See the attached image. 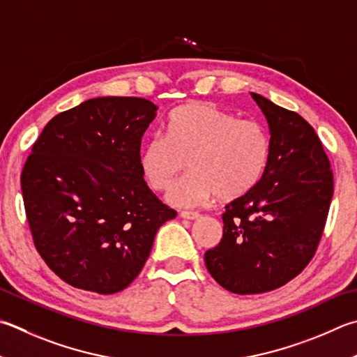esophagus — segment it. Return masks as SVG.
I'll return each instance as SVG.
<instances>
[{
    "label": "esophagus",
    "instance_id": "1",
    "mask_svg": "<svg viewBox=\"0 0 357 357\" xmlns=\"http://www.w3.org/2000/svg\"><path fill=\"white\" fill-rule=\"evenodd\" d=\"M181 218H185V220H198L201 215L198 212H187V211H183L179 213Z\"/></svg>",
    "mask_w": 357,
    "mask_h": 357
}]
</instances>
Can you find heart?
I'll use <instances>...</instances> for the list:
<instances>
[{"mask_svg":"<svg viewBox=\"0 0 357 357\" xmlns=\"http://www.w3.org/2000/svg\"><path fill=\"white\" fill-rule=\"evenodd\" d=\"M270 142L255 120H241L211 102H189L172 112L165 139L142 146L139 167L148 185L165 190L184 172L190 174L168 192L179 207L201 206L215 198L248 193L265 170Z\"/></svg>","mask_w":357,"mask_h":357,"instance_id":"b5f03b06","label":"heart"}]
</instances>
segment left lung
Listing matches in <instances>:
<instances>
[{"label":"left lung","instance_id":"1","mask_svg":"<svg viewBox=\"0 0 357 357\" xmlns=\"http://www.w3.org/2000/svg\"><path fill=\"white\" fill-rule=\"evenodd\" d=\"M268 123L259 183L226 204L223 237L204 255L213 280L238 295L270 291L312 259L334 193L331 164L314 128L296 112L251 93Z\"/></svg>","mask_w":357,"mask_h":357}]
</instances>
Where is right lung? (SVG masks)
I'll return each instance as SVG.
<instances>
[{
	"mask_svg": "<svg viewBox=\"0 0 357 357\" xmlns=\"http://www.w3.org/2000/svg\"><path fill=\"white\" fill-rule=\"evenodd\" d=\"M158 106L100 96L56 115L22 173L38 255L76 289L111 295L144 268L158 229L176 217L148 189L140 144Z\"/></svg>",
	"mask_w": 357,
	"mask_h": 357,
	"instance_id": "add662e5",
	"label": "right lung"
}]
</instances>
